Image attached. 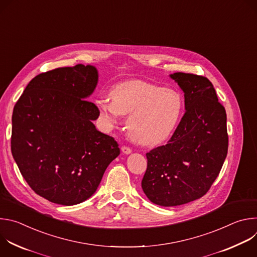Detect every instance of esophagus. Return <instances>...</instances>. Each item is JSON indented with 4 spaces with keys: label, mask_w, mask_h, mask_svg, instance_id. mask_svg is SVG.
Listing matches in <instances>:
<instances>
[{
    "label": "esophagus",
    "mask_w": 257,
    "mask_h": 257,
    "mask_svg": "<svg viewBox=\"0 0 257 257\" xmlns=\"http://www.w3.org/2000/svg\"><path fill=\"white\" fill-rule=\"evenodd\" d=\"M121 151H122V153L125 154V155H130V154L132 153V150H131L130 148H128V146H122Z\"/></svg>",
    "instance_id": "1"
}]
</instances>
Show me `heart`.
<instances>
[{
	"label": "heart",
	"mask_w": 257,
	"mask_h": 257,
	"mask_svg": "<svg viewBox=\"0 0 257 257\" xmlns=\"http://www.w3.org/2000/svg\"><path fill=\"white\" fill-rule=\"evenodd\" d=\"M97 106L108 125H115L122 116H128L126 126L132 140L153 146L165 141L175 130L183 100L175 89L133 80L116 85L111 97L98 99Z\"/></svg>",
	"instance_id": "1"
}]
</instances>
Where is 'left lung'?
<instances>
[{
	"mask_svg": "<svg viewBox=\"0 0 257 257\" xmlns=\"http://www.w3.org/2000/svg\"><path fill=\"white\" fill-rule=\"evenodd\" d=\"M170 77L184 92L186 112L169 142L146 154L141 182L148 198L162 206L202 197L223 167L229 143L226 109L211 82L190 73Z\"/></svg>",
	"mask_w": 257,
	"mask_h": 257,
	"instance_id": "left-lung-1",
	"label": "left lung"
}]
</instances>
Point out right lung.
Wrapping results in <instances>:
<instances>
[{"instance_id": "right-lung-1", "label": "right lung", "mask_w": 257, "mask_h": 257, "mask_svg": "<svg viewBox=\"0 0 257 257\" xmlns=\"http://www.w3.org/2000/svg\"><path fill=\"white\" fill-rule=\"evenodd\" d=\"M97 81L94 66L57 68L35 76L14 106L13 158L30 188L51 202L88 199L120 155L117 141L92 123L99 111L87 99Z\"/></svg>"}]
</instances>
